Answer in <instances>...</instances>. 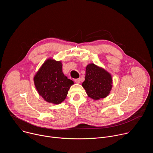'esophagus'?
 Segmentation results:
<instances>
[{
  "mask_svg": "<svg viewBox=\"0 0 153 153\" xmlns=\"http://www.w3.org/2000/svg\"><path fill=\"white\" fill-rule=\"evenodd\" d=\"M74 81H75V82L77 83H80V79H74Z\"/></svg>",
  "mask_w": 153,
  "mask_h": 153,
  "instance_id": "34e87169",
  "label": "esophagus"
}]
</instances>
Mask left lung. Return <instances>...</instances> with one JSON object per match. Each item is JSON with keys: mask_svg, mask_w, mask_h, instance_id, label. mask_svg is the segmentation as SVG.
Masks as SVG:
<instances>
[{"mask_svg": "<svg viewBox=\"0 0 153 153\" xmlns=\"http://www.w3.org/2000/svg\"><path fill=\"white\" fill-rule=\"evenodd\" d=\"M86 93L94 100L107 97L113 87L111 75L105 69L94 63L86 67L85 81L82 84Z\"/></svg>", "mask_w": 153, "mask_h": 153, "instance_id": "left-lung-1", "label": "left lung"}]
</instances>
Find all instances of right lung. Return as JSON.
<instances>
[{
	"mask_svg": "<svg viewBox=\"0 0 153 153\" xmlns=\"http://www.w3.org/2000/svg\"><path fill=\"white\" fill-rule=\"evenodd\" d=\"M34 83L39 94L46 102L61 103L66 99L74 82L62 72L61 61L49 58L43 63L34 77Z\"/></svg>",
	"mask_w": 153,
	"mask_h": 153,
	"instance_id": "right-lung-1",
	"label": "right lung"
}]
</instances>
